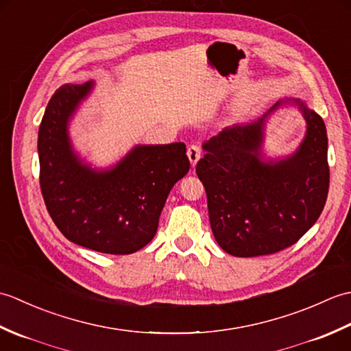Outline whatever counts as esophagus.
I'll use <instances>...</instances> for the list:
<instances>
[{
  "instance_id": "34e87169",
  "label": "esophagus",
  "mask_w": 351,
  "mask_h": 351,
  "mask_svg": "<svg viewBox=\"0 0 351 351\" xmlns=\"http://www.w3.org/2000/svg\"><path fill=\"white\" fill-rule=\"evenodd\" d=\"M187 155H189L191 166H196V162L200 160V156H202V149H200L199 145H191L187 149Z\"/></svg>"
}]
</instances>
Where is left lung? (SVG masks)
<instances>
[{"instance_id":"1","label":"left lung","mask_w":351,"mask_h":351,"mask_svg":"<svg viewBox=\"0 0 351 351\" xmlns=\"http://www.w3.org/2000/svg\"><path fill=\"white\" fill-rule=\"evenodd\" d=\"M295 103L307 121L300 149L264 162L260 146L267 116ZM196 166L215 241L229 255H271L297 243L314 226L329 193L327 132L322 116L300 99L276 102L258 121L225 128L204 143Z\"/></svg>"}]
</instances>
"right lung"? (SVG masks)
<instances>
[{
  "label": "right lung",
  "mask_w": 351,
  "mask_h": 351,
  "mask_svg": "<svg viewBox=\"0 0 351 351\" xmlns=\"http://www.w3.org/2000/svg\"><path fill=\"white\" fill-rule=\"evenodd\" d=\"M92 88L93 81L64 84L48 102L37 138L42 196L69 241L130 255L155 237L169 193L187 175L190 161L180 141L138 145L111 169H92L73 151L68 131Z\"/></svg>",
  "instance_id": "1"
}]
</instances>
